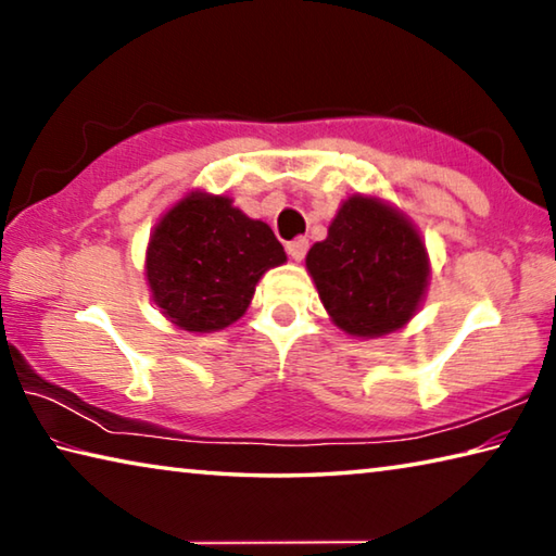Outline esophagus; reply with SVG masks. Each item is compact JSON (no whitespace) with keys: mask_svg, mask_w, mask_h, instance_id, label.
<instances>
[{"mask_svg":"<svg viewBox=\"0 0 556 556\" xmlns=\"http://www.w3.org/2000/svg\"><path fill=\"white\" fill-rule=\"evenodd\" d=\"M287 252H289V257L294 260V262H301L306 257V252H308V240L306 238H296V240H291L289 244H287Z\"/></svg>","mask_w":556,"mask_h":556,"instance_id":"obj_1","label":"esophagus"}]
</instances>
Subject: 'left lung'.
<instances>
[{
	"label": "left lung",
	"mask_w": 556,
	"mask_h": 556,
	"mask_svg": "<svg viewBox=\"0 0 556 556\" xmlns=\"http://www.w3.org/2000/svg\"><path fill=\"white\" fill-rule=\"evenodd\" d=\"M324 308L343 333L380 338L419 312L429 287V252L407 215L378 195H348L326 240L306 255Z\"/></svg>",
	"instance_id": "8db88e82"
}]
</instances>
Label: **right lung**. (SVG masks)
<instances>
[{
	"instance_id": "obj_1",
	"label": "right lung",
	"mask_w": 556,
	"mask_h": 556,
	"mask_svg": "<svg viewBox=\"0 0 556 556\" xmlns=\"http://www.w3.org/2000/svg\"><path fill=\"white\" fill-rule=\"evenodd\" d=\"M285 262L267 223L248 218L230 195L191 191L154 225L144 275L166 321L213 333L238 321L265 271Z\"/></svg>"
}]
</instances>
